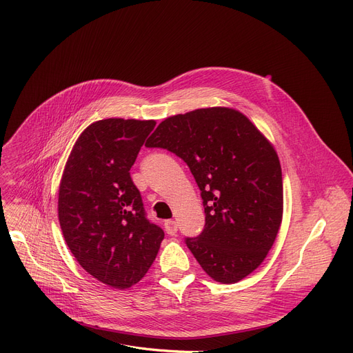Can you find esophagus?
I'll return each instance as SVG.
<instances>
[{
	"mask_svg": "<svg viewBox=\"0 0 353 353\" xmlns=\"http://www.w3.org/2000/svg\"><path fill=\"white\" fill-rule=\"evenodd\" d=\"M164 229H165V232L169 233V234H176L177 233V223H176V220H165L164 221Z\"/></svg>",
	"mask_w": 353,
	"mask_h": 353,
	"instance_id": "34e87169",
	"label": "esophagus"
}]
</instances>
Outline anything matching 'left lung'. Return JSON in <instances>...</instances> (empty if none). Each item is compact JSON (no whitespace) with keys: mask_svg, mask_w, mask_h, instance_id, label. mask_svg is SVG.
I'll use <instances>...</instances> for the list:
<instances>
[{"mask_svg":"<svg viewBox=\"0 0 353 353\" xmlns=\"http://www.w3.org/2000/svg\"><path fill=\"white\" fill-rule=\"evenodd\" d=\"M188 163L206 225L186 245L213 281L236 283L262 265L281 229L283 183L272 143L240 111L209 107L163 120L145 143Z\"/></svg>","mask_w":353,"mask_h":353,"instance_id":"left-lung-1","label":"left lung"}]
</instances>
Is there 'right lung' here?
<instances>
[{
    "mask_svg": "<svg viewBox=\"0 0 353 353\" xmlns=\"http://www.w3.org/2000/svg\"><path fill=\"white\" fill-rule=\"evenodd\" d=\"M154 120L105 119L90 124L67 159L59 220L68 249L101 283L128 289L153 265L164 232L145 219L130 169Z\"/></svg>",
    "mask_w": 353,
    "mask_h": 353,
    "instance_id": "add662e5",
    "label": "right lung"
}]
</instances>
